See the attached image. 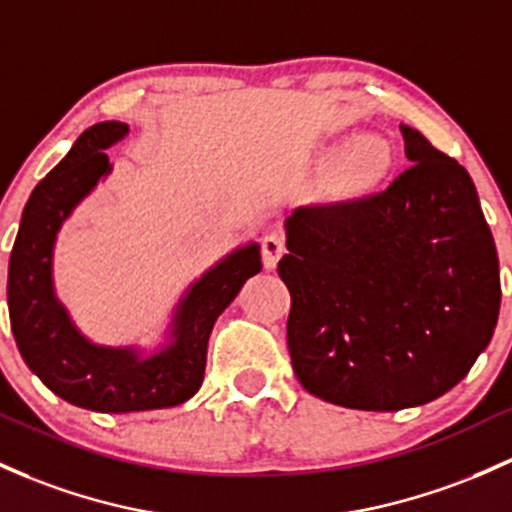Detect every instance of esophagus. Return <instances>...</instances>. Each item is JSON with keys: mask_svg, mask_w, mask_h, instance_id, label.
Segmentation results:
<instances>
[{"mask_svg": "<svg viewBox=\"0 0 512 512\" xmlns=\"http://www.w3.org/2000/svg\"><path fill=\"white\" fill-rule=\"evenodd\" d=\"M283 254H285V241L280 234H268L266 239L261 241V256H263V268H266V271H273Z\"/></svg>", "mask_w": 512, "mask_h": 512, "instance_id": "34e87169", "label": "esophagus"}]
</instances>
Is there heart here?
<instances>
[{
    "label": "heart",
    "mask_w": 512,
    "mask_h": 512,
    "mask_svg": "<svg viewBox=\"0 0 512 512\" xmlns=\"http://www.w3.org/2000/svg\"><path fill=\"white\" fill-rule=\"evenodd\" d=\"M337 144L324 146L322 156H334L324 175V188L334 197H351L383 183L395 161L393 146L378 134H366L346 144L339 154Z\"/></svg>",
    "instance_id": "b5f03b06"
}]
</instances>
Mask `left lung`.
Wrapping results in <instances>:
<instances>
[{
	"label": "left lung",
	"mask_w": 512,
	"mask_h": 512,
	"mask_svg": "<svg viewBox=\"0 0 512 512\" xmlns=\"http://www.w3.org/2000/svg\"><path fill=\"white\" fill-rule=\"evenodd\" d=\"M383 192L285 219L288 349L307 393L351 410L417 408L493 337L498 254L474 180L412 126Z\"/></svg>",
	"instance_id": "1"
}]
</instances>
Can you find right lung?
Segmentation results:
<instances>
[{"label": "right lung", "mask_w": 512, "mask_h": 512, "mask_svg": "<svg viewBox=\"0 0 512 512\" xmlns=\"http://www.w3.org/2000/svg\"><path fill=\"white\" fill-rule=\"evenodd\" d=\"M129 124L100 122L78 136L68 156L31 192L9 258L7 302L26 366L58 398L95 412L161 410L185 403L205 378L207 342L217 317L261 271V246L249 241L192 280L175 305L163 342L97 344L80 332L53 283L58 232L75 207L112 173L104 148L119 144Z\"/></svg>", "instance_id": "add662e5"}]
</instances>
